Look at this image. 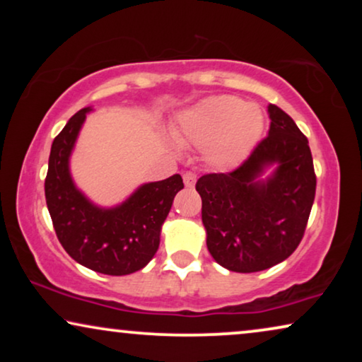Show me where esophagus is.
I'll list each match as a JSON object with an SVG mask.
<instances>
[{"instance_id":"1","label":"esophagus","mask_w":362,"mask_h":362,"mask_svg":"<svg viewBox=\"0 0 362 362\" xmlns=\"http://www.w3.org/2000/svg\"><path fill=\"white\" fill-rule=\"evenodd\" d=\"M182 181H185L186 187H192V186L196 185V175L192 171L182 173Z\"/></svg>"}]
</instances>
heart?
Instances as JSON below:
<instances>
[{"instance_id": "obj_1", "label": "heart", "mask_w": 362, "mask_h": 362, "mask_svg": "<svg viewBox=\"0 0 362 362\" xmlns=\"http://www.w3.org/2000/svg\"><path fill=\"white\" fill-rule=\"evenodd\" d=\"M264 128V115L240 98L209 97L177 118L175 135L181 143L206 146V160L216 168H232L249 155Z\"/></svg>"}]
</instances>
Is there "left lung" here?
I'll return each instance as SVG.
<instances>
[{"instance_id": "1", "label": "left lung", "mask_w": 362, "mask_h": 362, "mask_svg": "<svg viewBox=\"0 0 362 362\" xmlns=\"http://www.w3.org/2000/svg\"><path fill=\"white\" fill-rule=\"evenodd\" d=\"M270 130L232 173L201 176L202 224L212 259L230 272L267 270L293 254L315 201L308 140L290 115L269 105ZM274 167L271 175L263 173Z\"/></svg>"}]
</instances>
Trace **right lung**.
Segmentation results:
<instances>
[{
    "label": "right lung",
    "instance_id": "obj_1",
    "mask_svg": "<svg viewBox=\"0 0 362 362\" xmlns=\"http://www.w3.org/2000/svg\"><path fill=\"white\" fill-rule=\"evenodd\" d=\"M92 107L78 110L54 138L44 191L57 239L74 260L105 275H128L141 270L160 247L163 222L182 177L145 182L125 201L112 207L92 202L76 186L71 155Z\"/></svg>",
    "mask_w": 362,
    "mask_h": 362
}]
</instances>
